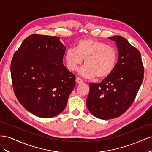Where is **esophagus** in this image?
Listing matches in <instances>:
<instances>
[{"label": "esophagus", "mask_w": 152, "mask_h": 152, "mask_svg": "<svg viewBox=\"0 0 152 152\" xmlns=\"http://www.w3.org/2000/svg\"><path fill=\"white\" fill-rule=\"evenodd\" d=\"M75 81L77 84H81V83H83V80H82V79H80V78L79 77H77L76 79H75Z\"/></svg>", "instance_id": "obj_1"}]
</instances>
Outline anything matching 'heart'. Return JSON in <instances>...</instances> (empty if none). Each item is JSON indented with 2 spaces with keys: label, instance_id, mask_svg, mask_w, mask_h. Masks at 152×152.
<instances>
[{
  "label": "heart",
  "instance_id": "heart-1",
  "mask_svg": "<svg viewBox=\"0 0 152 152\" xmlns=\"http://www.w3.org/2000/svg\"><path fill=\"white\" fill-rule=\"evenodd\" d=\"M85 59V65L79 70L86 78H104L111 74L115 66L117 51L113 45L91 38L78 41L75 48H69L65 54V61L70 71L77 70Z\"/></svg>",
  "mask_w": 152,
  "mask_h": 152
}]
</instances>
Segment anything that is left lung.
Wrapping results in <instances>:
<instances>
[{"label": "left lung", "mask_w": 152, "mask_h": 152, "mask_svg": "<svg viewBox=\"0 0 152 152\" xmlns=\"http://www.w3.org/2000/svg\"><path fill=\"white\" fill-rule=\"evenodd\" d=\"M116 42L118 59L111 74L101 83L89 84L87 107L96 117L108 120L121 116L134 102L143 80L140 51L121 36L108 37Z\"/></svg>", "instance_id": "left-lung-1"}]
</instances>
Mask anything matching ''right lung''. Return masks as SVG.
<instances>
[{
  "mask_svg": "<svg viewBox=\"0 0 152 152\" xmlns=\"http://www.w3.org/2000/svg\"><path fill=\"white\" fill-rule=\"evenodd\" d=\"M65 50L58 37L33 34L14 54V92L23 107L36 116L51 118L63 112L75 86V75L62 64Z\"/></svg>",
  "mask_w": 152,
  "mask_h": 152,
  "instance_id": "add662e5",
  "label": "right lung"
}]
</instances>
